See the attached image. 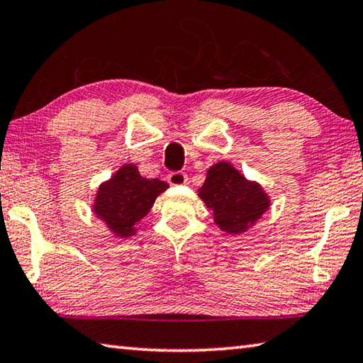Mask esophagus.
Segmentation results:
<instances>
[{
    "label": "esophagus",
    "instance_id": "34e87169",
    "mask_svg": "<svg viewBox=\"0 0 363 363\" xmlns=\"http://www.w3.org/2000/svg\"><path fill=\"white\" fill-rule=\"evenodd\" d=\"M167 182L170 183V185H174V186L186 185V182H188V175L185 174V172H182V170L170 172V174L167 175Z\"/></svg>",
    "mask_w": 363,
    "mask_h": 363
}]
</instances>
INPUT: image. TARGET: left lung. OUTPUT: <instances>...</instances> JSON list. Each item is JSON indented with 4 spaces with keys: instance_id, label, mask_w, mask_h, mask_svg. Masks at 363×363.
I'll return each mask as SVG.
<instances>
[{
    "instance_id": "1",
    "label": "left lung",
    "mask_w": 363,
    "mask_h": 363,
    "mask_svg": "<svg viewBox=\"0 0 363 363\" xmlns=\"http://www.w3.org/2000/svg\"><path fill=\"white\" fill-rule=\"evenodd\" d=\"M199 196L213 212L215 223L228 234L247 231L269 208L262 186L247 180L228 162L208 169Z\"/></svg>"
}]
</instances>
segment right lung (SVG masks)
<instances>
[{"mask_svg":"<svg viewBox=\"0 0 363 363\" xmlns=\"http://www.w3.org/2000/svg\"><path fill=\"white\" fill-rule=\"evenodd\" d=\"M169 185L159 178H143L138 169L125 164L99 188L94 213L119 238H129L159 194Z\"/></svg>","mask_w":363,"mask_h":363,"instance_id":"add662e5","label":"right lung"}]
</instances>
